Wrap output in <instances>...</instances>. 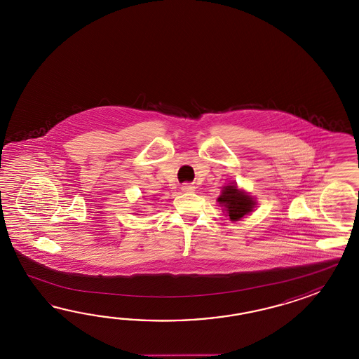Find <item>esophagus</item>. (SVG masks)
<instances>
[{
  "label": "esophagus",
  "instance_id": "1",
  "mask_svg": "<svg viewBox=\"0 0 359 359\" xmlns=\"http://www.w3.org/2000/svg\"><path fill=\"white\" fill-rule=\"evenodd\" d=\"M181 190H182V192H194L195 186L191 184V183H183Z\"/></svg>",
  "mask_w": 359,
  "mask_h": 359
}]
</instances>
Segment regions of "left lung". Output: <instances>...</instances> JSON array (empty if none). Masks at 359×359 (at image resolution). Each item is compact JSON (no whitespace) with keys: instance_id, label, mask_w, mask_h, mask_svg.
<instances>
[{"instance_id":"left-lung-1","label":"left lung","mask_w":359,"mask_h":359,"mask_svg":"<svg viewBox=\"0 0 359 359\" xmlns=\"http://www.w3.org/2000/svg\"><path fill=\"white\" fill-rule=\"evenodd\" d=\"M218 203L224 206L226 215H229L231 221H240L246 214L252 213L255 200L245 191L238 190L236 184L231 183L223 187Z\"/></svg>"}]
</instances>
